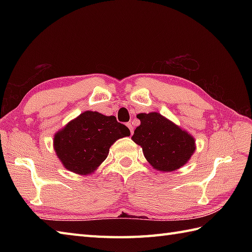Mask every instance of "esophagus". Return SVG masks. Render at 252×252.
<instances>
[{"instance_id": "obj_1", "label": "esophagus", "mask_w": 252, "mask_h": 252, "mask_svg": "<svg viewBox=\"0 0 252 252\" xmlns=\"http://www.w3.org/2000/svg\"><path fill=\"white\" fill-rule=\"evenodd\" d=\"M126 126L130 129L131 134H133V126H132V123H131V122H127V123H126Z\"/></svg>"}]
</instances>
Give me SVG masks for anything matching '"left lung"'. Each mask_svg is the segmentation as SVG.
Listing matches in <instances>:
<instances>
[{"mask_svg": "<svg viewBox=\"0 0 252 252\" xmlns=\"http://www.w3.org/2000/svg\"><path fill=\"white\" fill-rule=\"evenodd\" d=\"M136 117L141 125L131 138L142 147L155 170L173 172L189 161L196 151V141L190 133L156 111L142 112Z\"/></svg>", "mask_w": 252, "mask_h": 252, "instance_id": "1", "label": "left lung"}]
</instances>
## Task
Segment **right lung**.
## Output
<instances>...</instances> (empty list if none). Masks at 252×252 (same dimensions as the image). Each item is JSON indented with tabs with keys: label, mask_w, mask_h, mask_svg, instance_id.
Masks as SVG:
<instances>
[{
	"label": "right lung",
	"mask_w": 252,
	"mask_h": 252,
	"mask_svg": "<svg viewBox=\"0 0 252 252\" xmlns=\"http://www.w3.org/2000/svg\"><path fill=\"white\" fill-rule=\"evenodd\" d=\"M130 134V130L115 116L87 110L55 133L53 146L63 168L79 175H89L107 158L112 144Z\"/></svg>",
	"instance_id": "1"
}]
</instances>
